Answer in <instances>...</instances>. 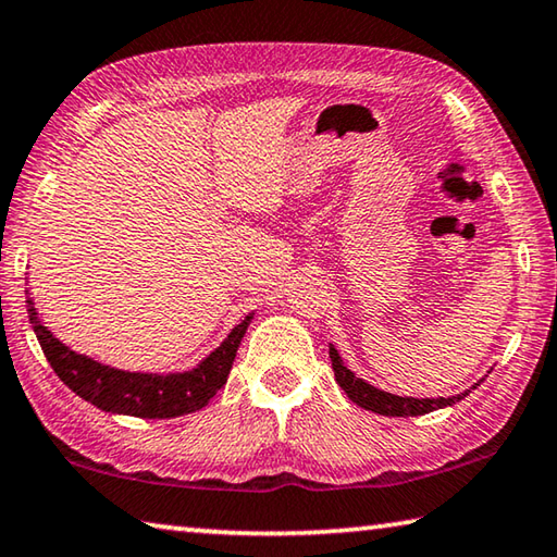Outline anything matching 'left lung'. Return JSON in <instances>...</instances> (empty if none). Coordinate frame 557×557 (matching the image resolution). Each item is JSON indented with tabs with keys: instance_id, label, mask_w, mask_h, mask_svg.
I'll return each instance as SVG.
<instances>
[{
	"instance_id": "1",
	"label": "left lung",
	"mask_w": 557,
	"mask_h": 557,
	"mask_svg": "<svg viewBox=\"0 0 557 557\" xmlns=\"http://www.w3.org/2000/svg\"><path fill=\"white\" fill-rule=\"evenodd\" d=\"M329 358H332L336 383L342 385L348 398H351L356 405H361V408H366V410L379 412V414H391V418H405V414H425L432 410L447 408V405L457 403L467 395V393H461V395H457V398H422V400L420 398H400V395L379 391V388H373V385L363 383L361 379H356V375L342 363V358H338L334 346L329 348Z\"/></svg>"
}]
</instances>
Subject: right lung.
Instances as JSON below:
<instances>
[{"instance_id":"add662e5","label":"right lung","mask_w":557,"mask_h":557,"mask_svg":"<svg viewBox=\"0 0 557 557\" xmlns=\"http://www.w3.org/2000/svg\"><path fill=\"white\" fill-rule=\"evenodd\" d=\"M252 317H245L215 351L188 373L152 375L108 369L63 346L29 307V322L39 338L44 356L55 375L78 393L83 400L106 412L135 414V418H176L203 408L219 393L233 369V358Z\"/></svg>"}]
</instances>
